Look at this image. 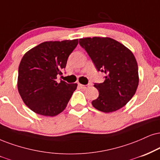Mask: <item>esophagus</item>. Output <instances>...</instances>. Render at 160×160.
Segmentation results:
<instances>
[{
    "mask_svg": "<svg viewBox=\"0 0 160 160\" xmlns=\"http://www.w3.org/2000/svg\"><path fill=\"white\" fill-rule=\"evenodd\" d=\"M78 85H79V87H80L81 88H82V89H84V90L88 89V88H90V84H87V85H83V84H78Z\"/></svg>",
    "mask_w": 160,
    "mask_h": 160,
    "instance_id": "1",
    "label": "esophagus"
}]
</instances>
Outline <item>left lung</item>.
Here are the masks:
<instances>
[{"instance_id":"obj_1","label":"left lung","mask_w":160,"mask_h":160,"mask_svg":"<svg viewBox=\"0 0 160 160\" xmlns=\"http://www.w3.org/2000/svg\"><path fill=\"white\" fill-rule=\"evenodd\" d=\"M79 44L98 71L106 75L104 82L94 84L99 95L92 102V106L104 113L124 107L134 96L139 84L134 55L125 45L108 37L80 38Z\"/></svg>"}]
</instances>
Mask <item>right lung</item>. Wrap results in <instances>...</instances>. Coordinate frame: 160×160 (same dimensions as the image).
Returning <instances> with one entry per match:
<instances>
[{
  "label": "right lung",
  "mask_w": 160,
  "mask_h": 160,
  "mask_svg": "<svg viewBox=\"0 0 160 160\" xmlns=\"http://www.w3.org/2000/svg\"><path fill=\"white\" fill-rule=\"evenodd\" d=\"M78 40L45 41L27 51L20 62L18 90L26 105L35 113L55 116L66 108L78 84L59 83L68 58Z\"/></svg>",
  "instance_id": "1"
}]
</instances>
